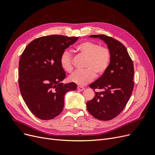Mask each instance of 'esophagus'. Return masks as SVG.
Instances as JSON below:
<instances>
[{
  "mask_svg": "<svg viewBox=\"0 0 155 155\" xmlns=\"http://www.w3.org/2000/svg\"><path fill=\"white\" fill-rule=\"evenodd\" d=\"M77 88H78V90L80 91H83V90H85V87H81V86H78V87H77Z\"/></svg>",
  "mask_w": 155,
  "mask_h": 155,
  "instance_id": "obj_1",
  "label": "esophagus"
}]
</instances>
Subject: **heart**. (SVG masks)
I'll return each instance as SVG.
<instances>
[{
    "mask_svg": "<svg viewBox=\"0 0 155 155\" xmlns=\"http://www.w3.org/2000/svg\"><path fill=\"white\" fill-rule=\"evenodd\" d=\"M76 50L87 58L84 67L86 69L72 74L69 77L70 81L79 85H85L96 76L101 77L106 72L111 61L110 51L107 47L86 41L78 45ZM59 62L65 72L71 73L73 71V56L70 51L66 50L63 51Z\"/></svg>",
    "mask_w": 155,
    "mask_h": 155,
    "instance_id": "obj_1",
    "label": "heart"
}]
</instances>
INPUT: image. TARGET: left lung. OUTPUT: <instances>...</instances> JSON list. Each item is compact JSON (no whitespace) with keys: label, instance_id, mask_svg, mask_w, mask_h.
<instances>
[{"label":"left lung","instance_id":"1","mask_svg":"<svg viewBox=\"0 0 155 155\" xmlns=\"http://www.w3.org/2000/svg\"><path fill=\"white\" fill-rule=\"evenodd\" d=\"M107 44L111 61L106 72L90 85L95 91L93 99L87 103L89 113L104 121L110 120L124 109L132 94L134 83V65L125 46L118 40L105 35H93Z\"/></svg>","mask_w":155,"mask_h":155}]
</instances>
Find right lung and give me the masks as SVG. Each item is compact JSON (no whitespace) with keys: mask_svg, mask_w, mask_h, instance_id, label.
<instances>
[{"mask_svg":"<svg viewBox=\"0 0 155 155\" xmlns=\"http://www.w3.org/2000/svg\"><path fill=\"white\" fill-rule=\"evenodd\" d=\"M79 37L51 35L32 41L23 51L18 63V86L26 105L37 118L48 120L62 112L65 93L76 89L61 67V55Z\"/></svg>","mask_w":155,"mask_h":155,"instance_id":"add662e5","label":"right lung"}]
</instances>
